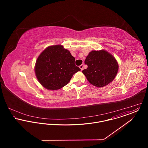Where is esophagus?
<instances>
[{
  "label": "esophagus",
  "instance_id": "1",
  "mask_svg": "<svg viewBox=\"0 0 148 148\" xmlns=\"http://www.w3.org/2000/svg\"><path fill=\"white\" fill-rule=\"evenodd\" d=\"M79 68L81 69V70L82 71L83 69V68H84V65L83 64H82L81 65H80L79 66Z\"/></svg>",
  "mask_w": 148,
  "mask_h": 148
}]
</instances>
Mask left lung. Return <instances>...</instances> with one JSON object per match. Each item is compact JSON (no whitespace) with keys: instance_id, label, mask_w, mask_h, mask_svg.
<instances>
[{"instance_id":"8db88e82","label":"left lung","mask_w":148,"mask_h":148,"mask_svg":"<svg viewBox=\"0 0 148 148\" xmlns=\"http://www.w3.org/2000/svg\"><path fill=\"white\" fill-rule=\"evenodd\" d=\"M88 68L82 72L88 81L96 87H103L116 77L119 64L115 58L104 49L92 51L84 62Z\"/></svg>"}]
</instances>
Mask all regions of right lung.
I'll return each mask as SVG.
<instances>
[{"label": "right lung", "mask_w": 148, "mask_h": 148, "mask_svg": "<svg viewBox=\"0 0 148 148\" xmlns=\"http://www.w3.org/2000/svg\"><path fill=\"white\" fill-rule=\"evenodd\" d=\"M75 58L62 45L46 48L38 56L35 66L37 79L48 90H58L67 84L80 69L75 64Z\"/></svg>", "instance_id": "1"}]
</instances>
